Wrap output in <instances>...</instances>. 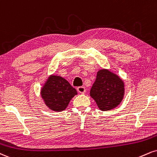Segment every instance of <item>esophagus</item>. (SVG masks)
<instances>
[{
	"instance_id": "obj_1",
	"label": "esophagus",
	"mask_w": 157,
	"mask_h": 157,
	"mask_svg": "<svg viewBox=\"0 0 157 157\" xmlns=\"http://www.w3.org/2000/svg\"><path fill=\"white\" fill-rule=\"evenodd\" d=\"M77 91L80 94H84L86 92V88L84 86H80L77 88Z\"/></svg>"
}]
</instances>
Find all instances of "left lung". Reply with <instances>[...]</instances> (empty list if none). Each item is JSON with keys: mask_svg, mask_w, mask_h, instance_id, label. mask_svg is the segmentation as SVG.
<instances>
[{"mask_svg": "<svg viewBox=\"0 0 157 157\" xmlns=\"http://www.w3.org/2000/svg\"><path fill=\"white\" fill-rule=\"evenodd\" d=\"M90 95L101 110L107 111L116 108L124 98V81L108 69H100L90 89Z\"/></svg>", "mask_w": 157, "mask_h": 157, "instance_id": "obj_1", "label": "left lung"}]
</instances>
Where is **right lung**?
<instances>
[{
  "instance_id": "1",
  "label": "right lung",
  "mask_w": 157,
  "mask_h": 157,
  "mask_svg": "<svg viewBox=\"0 0 157 157\" xmlns=\"http://www.w3.org/2000/svg\"><path fill=\"white\" fill-rule=\"evenodd\" d=\"M75 88L67 80L57 75H50L41 90L45 105L53 111H63L70 100L77 95Z\"/></svg>"
}]
</instances>
